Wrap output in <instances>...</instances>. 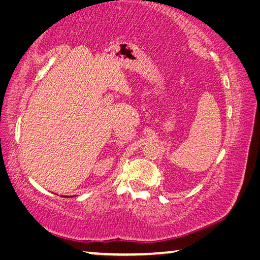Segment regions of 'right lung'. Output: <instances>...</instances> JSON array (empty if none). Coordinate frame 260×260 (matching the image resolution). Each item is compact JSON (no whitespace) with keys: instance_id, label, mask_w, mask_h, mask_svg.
<instances>
[{"instance_id":"right-lung-1","label":"right lung","mask_w":260,"mask_h":260,"mask_svg":"<svg viewBox=\"0 0 260 260\" xmlns=\"http://www.w3.org/2000/svg\"><path fill=\"white\" fill-rule=\"evenodd\" d=\"M67 197H69V196H67Z\"/></svg>"}]
</instances>
